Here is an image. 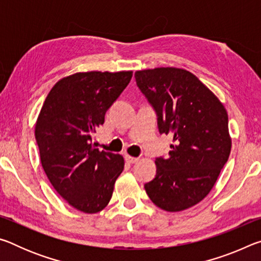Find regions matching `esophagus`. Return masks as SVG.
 <instances>
[{
  "label": "esophagus",
  "mask_w": 261,
  "mask_h": 261,
  "mask_svg": "<svg viewBox=\"0 0 261 261\" xmlns=\"http://www.w3.org/2000/svg\"><path fill=\"white\" fill-rule=\"evenodd\" d=\"M125 160L127 163H130V165H132V163H136L139 161L138 158H134V156H130V155H126L125 156Z\"/></svg>",
  "instance_id": "obj_1"
}]
</instances>
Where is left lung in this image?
Instances as JSON below:
<instances>
[{
    "label": "left lung",
    "instance_id": "8db88e82",
    "mask_svg": "<svg viewBox=\"0 0 261 261\" xmlns=\"http://www.w3.org/2000/svg\"><path fill=\"white\" fill-rule=\"evenodd\" d=\"M135 77L156 112L160 134L174 137L169 156L156 159V175L145 190L163 211L190 208L210 193L228 161L231 138L227 110L184 69L140 70Z\"/></svg>",
    "mask_w": 261,
    "mask_h": 261
}]
</instances>
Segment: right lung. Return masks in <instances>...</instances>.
Masks as SVG:
<instances>
[{"mask_svg":"<svg viewBox=\"0 0 261 261\" xmlns=\"http://www.w3.org/2000/svg\"><path fill=\"white\" fill-rule=\"evenodd\" d=\"M132 71L77 72L48 93L35 124V139L48 179L69 205L84 213L102 211L124 159L92 144L106 112L130 83Z\"/></svg>","mask_w":261,"mask_h":261,"instance_id":"add662e5","label":"right lung"}]
</instances>
